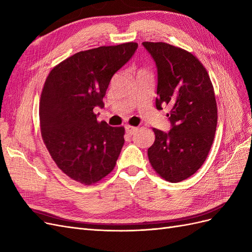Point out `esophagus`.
<instances>
[{"mask_svg": "<svg viewBox=\"0 0 252 252\" xmlns=\"http://www.w3.org/2000/svg\"><path fill=\"white\" fill-rule=\"evenodd\" d=\"M125 129H126V132L128 133V134H133L136 130H138V128L136 127H133V126H130V125H126L125 126Z\"/></svg>", "mask_w": 252, "mask_h": 252, "instance_id": "1", "label": "esophagus"}]
</instances>
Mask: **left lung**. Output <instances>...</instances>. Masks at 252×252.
<instances>
[{
    "label": "left lung",
    "instance_id": "left-lung-1",
    "mask_svg": "<svg viewBox=\"0 0 252 252\" xmlns=\"http://www.w3.org/2000/svg\"><path fill=\"white\" fill-rule=\"evenodd\" d=\"M158 69L156 106H170L169 132L154 128L148 158L159 177L178 183L201 168L215 139L218 108L212 83L199 59L163 42H143Z\"/></svg>",
    "mask_w": 252,
    "mask_h": 252
}]
</instances>
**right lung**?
Listing matches in <instances>:
<instances>
[{
	"mask_svg": "<svg viewBox=\"0 0 252 252\" xmlns=\"http://www.w3.org/2000/svg\"><path fill=\"white\" fill-rule=\"evenodd\" d=\"M138 48L133 42L80 51L52 68L40 100V126L46 148L70 179L93 185L109 174L124 145V127L98 123L111 78Z\"/></svg>",
	"mask_w": 252,
	"mask_h": 252,
	"instance_id": "obj_1",
	"label": "right lung"
}]
</instances>
